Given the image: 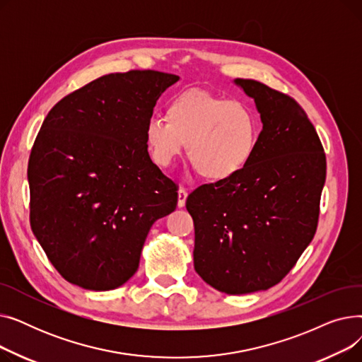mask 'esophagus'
Instances as JSON below:
<instances>
[{
    "mask_svg": "<svg viewBox=\"0 0 362 362\" xmlns=\"http://www.w3.org/2000/svg\"><path fill=\"white\" fill-rule=\"evenodd\" d=\"M186 199H187V192L185 191L183 187H180L177 191V206L183 208L185 204H186Z\"/></svg>",
    "mask_w": 362,
    "mask_h": 362,
    "instance_id": "obj_1",
    "label": "esophagus"
}]
</instances>
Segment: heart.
<instances>
[{
  "label": "heart",
  "instance_id": "obj_1",
  "mask_svg": "<svg viewBox=\"0 0 362 362\" xmlns=\"http://www.w3.org/2000/svg\"><path fill=\"white\" fill-rule=\"evenodd\" d=\"M259 136L257 114L246 104L191 89L167 105V117L154 114L145 139L154 163L163 168L187 158L204 179L227 182L248 167Z\"/></svg>",
  "mask_w": 362,
  "mask_h": 362
}]
</instances>
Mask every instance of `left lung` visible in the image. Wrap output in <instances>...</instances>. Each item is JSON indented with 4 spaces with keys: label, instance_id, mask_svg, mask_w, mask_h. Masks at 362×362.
<instances>
[{
    "label": "left lung",
    "instance_id": "8db88e82",
    "mask_svg": "<svg viewBox=\"0 0 362 362\" xmlns=\"http://www.w3.org/2000/svg\"><path fill=\"white\" fill-rule=\"evenodd\" d=\"M255 101L262 130L240 175L187 197L194 218V265L227 295L267 291L286 276L313 240L326 156L299 104L252 79H235Z\"/></svg>",
    "mask_w": 362,
    "mask_h": 362
}]
</instances>
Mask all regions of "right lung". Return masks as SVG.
I'll return each instance as SVG.
<instances>
[{
    "mask_svg": "<svg viewBox=\"0 0 362 362\" xmlns=\"http://www.w3.org/2000/svg\"><path fill=\"white\" fill-rule=\"evenodd\" d=\"M177 81L156 70L101 76L57 103L37 133L30 227L76 286L120 288L139 267L151 226L176 210L177 187L151 161L145 126Z\"/></svg>",
    "mask_w": 362,
    "mask_h": 362,
    "instance_id": "add662e5",
    "label": "right lung"
}]
</instances>
